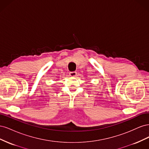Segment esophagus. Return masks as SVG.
<instances>
[{"instance_id": "obj_1", "label": "esophagus", "mask_w": 149, "mask_h": 149, "mask_svg": "<svg viewBox=\"0 0 149 149\" xmlns=\"http://www.w3.org/2000/svg\"><path fill=\"white\" fill-rule=\"evenodd\" d=\"M76 75H77V73H76V71H72L70 73V76H73V77H74Z\"/></svg>"}]
</instances>
